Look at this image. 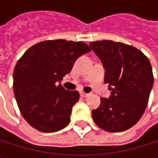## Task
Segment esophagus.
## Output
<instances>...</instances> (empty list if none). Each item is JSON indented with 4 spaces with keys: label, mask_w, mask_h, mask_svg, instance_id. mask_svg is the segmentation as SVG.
Segmentation results:
<instances>
[{
    "label": "esophagus",
    "mask_w": 158,
    "mask_h": 158,
    "mask_svg": "<svg viewBox=\"0 0 158 158\" xmlns=\"http://www.w3.org/2000/svg\"><path fill=\"white\" fill-rule=\"evenodd\" d=\"M89 95V93H85V92H83V91H82V92H80V96H81V97H83V98H86V97H88Z\"/></svg>",
    "instance_id": "1"
}]
</instances>
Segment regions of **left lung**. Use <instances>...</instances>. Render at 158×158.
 I'll return each mask as SVG.
<instances>
[{"instance_id":"left-lung-1","label":"left lung","mask_w":158,"mask_h":158,"mask_svg":"<svg viewBox=\"0 0 158 158\" xmlns=\"http://www.w3.org/2000/svg\"><path fill=\"white\" fill-rule=\"evenodd\" d=\"M89 47L105 69L104 82L111 90L109 99L92 110L95 123L116 133L134 126L146 108L154 76L149 59L135 47L110 40L90 42Z\"/></svg>"}]
</instances>
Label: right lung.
<instances>
[{"mask_svg": "<svg viewBox=\"0 0 158 158\" xmlns=\"http://www.w3.org/2000/svg\"><path fill=\"white\" fill-rule=\"evenodd\" d=\"M90 48L84 42L64 39L39 42L24 52L14 70V92L23 117L35 129L53 133L70 122L77 90L57 85L76 59Z\"/></svg>", "mask_w": 158, "mask_h": 158, "instance_id": "obj_1", "label": "right lung"}]
</instances>
